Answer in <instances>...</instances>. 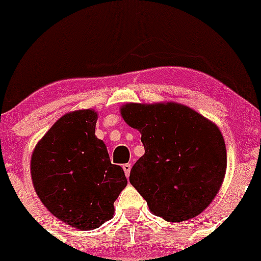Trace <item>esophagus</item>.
Instances as JSON below:
<instances>
[{
	"label": "esophagus",
	"mask_w": 261,
	"mask_h": 261,
	"mask_svg": "<svg viewBox=\"0 0 261 261\" xmlns=\"http://www.w3.org/2000/svg\"><path fill=\"white\" fill-rule=\"evenodd\" d=\"M123 168V172H125L126 177H130V170H131V164H128V163H126V164L122 165Z\"/></svg>",
	"instance_id": "1"
}]
</instances>
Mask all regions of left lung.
I'll return each instance as SVG.
<instances>
[{"instance_id": "left-lung-1", "label": "left lung", "mask_w": 261, "mask_h": 261, "mask_svg": "<svg viewBox=\"0 0 261 261\" xmlns=\"http://www.w3.org/2000/svg\"><path fill=\"white\" fill-rule=\"evenodd\" d=\"M123 120L141 133L145 154L130 183L155 216L181 222L198 216L220 191L226 145L217 126L179 103H127Z\"/></svg>"}]
</instances>
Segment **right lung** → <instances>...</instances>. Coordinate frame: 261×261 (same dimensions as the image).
I'll return each mask as SVG.
<instances>
[{"mask_svg":"<svg viewBox=\"0 0 261 261\" xmlns=\"http://www.w3.org/2000/svg\"><path fill=\"white\" fill-rule=\"evenodd\" d=\"M97 114L80 110L60 117L31 156L34 188L59 220L94 230L114 216V202L127 184L123 169L111 164L105 143L94 135Z\"/></svg>","mask_w":261,"mask_h":261,"instance_id":"obj_1","label":"right lung"}]
</instances>
